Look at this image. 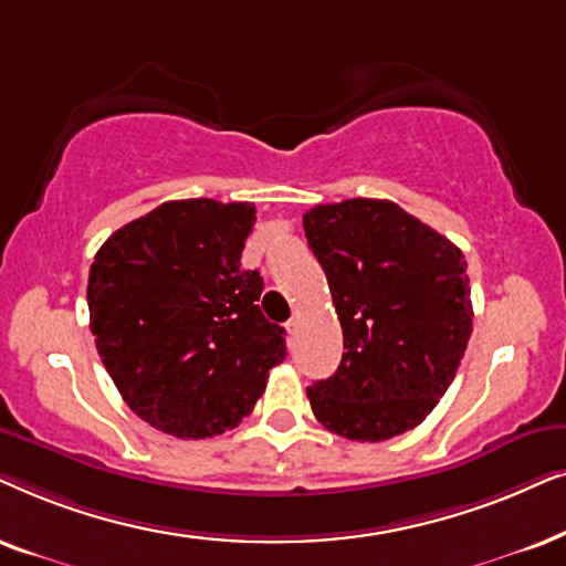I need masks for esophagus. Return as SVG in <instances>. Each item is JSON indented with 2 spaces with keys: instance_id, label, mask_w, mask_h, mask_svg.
Instances as JSON below:
<instances>
[{
  "instance_id": "34e87169",
  "label": "esophagus",
  "mask_w": 566,
  "mask_h": 566,
  "mask_svg": "<svg viewBox=\"0 0 566 566\" xmlns=\"http://www.w3.org/2000/svg\"><path fill=\"white\" fill-rule=\"evenodd\" d=\"M297 328H300V318L295 315V318H290V321H287V331H290L292 336H295V334H297Z\"/></svg>"
}]
</instances>
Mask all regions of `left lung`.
<instances>
[{
  "label": "left lung",
  "instance_id": "8db88e82",
  "mask_svg": "<svg viewBox=\"0 0 566 566\" xmlns=\"http://www.w3.org/2000/svg\"><path fill=\"white\" fill-rule=\"evenodd\" d=\"M303 228L346 349L336 373L307 388L315 419L357 442L409 432L446 396L471 338L461 248L386 199L318 205Z\"/></svg>",
  "mask_w": 566,
  "mask_h": 566
}]
</instances>
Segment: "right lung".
Returning a JSON list of instances; mask_svg holds the SVG:
<instances>
[{
    "instance_id": "add662e5",
    "label": "right lung",
    "mask_w": 566,
    "mask_h": 566,
    "mask_svg": "<svg viewBox=\"0 0 566 566\" xmlns=\"http://www.w3.org/2000/svg\"><path fill=\"white\" fill-rule=\"evenodd\" d=\"M248 201H165L101 245L90 266V331L120 398L147 424L205 440L253 411L284 328L263 318V279L240 269Z\"/></svg>"
}]
</instances>
